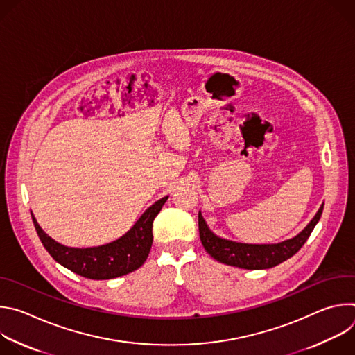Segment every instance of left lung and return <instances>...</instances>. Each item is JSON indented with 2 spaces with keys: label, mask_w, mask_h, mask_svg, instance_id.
I'll list each match as a JSON object with an SVG mask.
<instances>
[{
  "label": "left lung",
  "mask_w": 355,
  "mask_h": 355,
  "mask_svg": "<svg viewBox=\"0 0 355 355\" xmlns=\"http://www.w3.org/2000/svg\"><path fill=\"white\" fill-rule=\"evenodd\" d=\"M322 212L323 205L319 208L311 223L297 236L277 244H245L222 239L208 227L207 222L199 212V237L202 245L219 263L244 270H266L275 267L296 254L300 247L309 239L312 230L322 216Z\"/></svg>",
  "instance_id": "1"
}]
</instances>
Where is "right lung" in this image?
Wrapping results in <instances>:
<instances>
[{"mask_svg": "<svg viewBox=\"0 0 355 355\" xmlns=\"http://www.w3.org/2000/svg\"><path fill=\"white\" fill-rule=\"evenodd\" d=\"M167 199L168 196H164L147 208L122 237L98 247H67L47 236L33 215L32 220L42 244L59 264L89 279H112L133 272L144 264L153 243V220Z\"/></svg>", "mask_w": 355, "mask_h": 355, "instance_id": "1", "label": "right lung"}]
</instances>
